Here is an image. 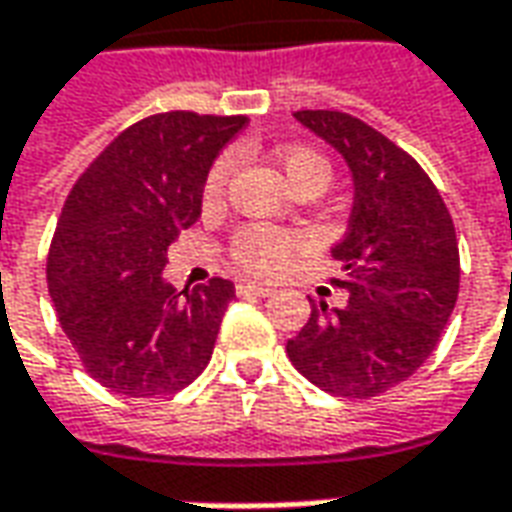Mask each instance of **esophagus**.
I'll use <instances>...</instances> for the list:
<instances>
[{
	"label": "esophagus",
	"mask_w": 512,
	"mask_h": 512,
	"mask_svg": "<svg viewBox=\"0 0 512 512\" xmlns=\"http://www.w3.org/2000/svg\"><path fill=\"white\" fill-rule=\"evenodd\" d=\"M238 294H255V297H271L274 291H271V288H266V285L246 280V283L238 285Z\"/></svg>",
	"instance_id": "34e87169"
}]
</instances>
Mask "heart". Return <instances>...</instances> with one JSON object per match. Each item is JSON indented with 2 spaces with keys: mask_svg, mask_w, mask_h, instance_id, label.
<instances>
[{
  "mask_svg": "<svg viewBox=\"0 0 512 512\" xmlns=\"http://www.w3.org/2000/svg\"><path fill=\"white\" fill-rule=\"evenodd\" d=\"M277 168L283 170L285 182L291 184L294 190L305 187V184H319L325 187L330 179V165L322 154H316L311 148L302 145H291L274 154ZM229 179V159H218L212 170L207 173L204 182V198L207 201H218L224 196V187ZM300 235L285 232V229L274 227H246L241 229V235L235 238V260L241 263L243 269L257 271V274H274L288 263V257L300 249Z\"/></svg>",
  "mask_w": 512,
  "mask_h": 512,
  "instance_id": "b5f03b06",
  "label": "heart"
}]
</instances>
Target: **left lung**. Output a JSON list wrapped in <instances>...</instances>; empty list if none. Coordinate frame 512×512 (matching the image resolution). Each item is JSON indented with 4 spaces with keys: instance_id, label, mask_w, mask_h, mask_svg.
Returning <instances> with one entry per match:
<instances>
[{
    "instance_id": "1",
    "label": "left lung",
    "mask_w": 512,
    "mask_h": 512,
    "mask_svg": "<svg viewBox=\"0 0 512 512\" xmlns=\"http://www.w3.org/2000/svg\"><path fill=\"white\" fill-rule=\"evenodd\" d=\"M353 176L347 235L333 246L347 305L311 311L285 353L339 398H375L431 356L460 294V249L426 170L381 131L344 111H297Z\"/></svg>"
}]
</instances>
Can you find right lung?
Returning a JSON list of instances; mask_svg holds the SVG:
<instances>
[{"instance_id": "add662e5", "label": "right lung", "mask_w": 512, "mask_h": 512, "mask_svg": "<svg viewBox=\"0 0 512 512\" xmlns=\"http://www.w3.org/2000/svg\"><path fill=\"white\" fill-rule=\"evenodd\" d=\"M249 123L196 111L145 117L66 196L47 257L58 322L86 373L128 398L170 395L210 364L235 285L176 291L168 246L201 215L215 156Z\"/></svg>"}]
</instances>
